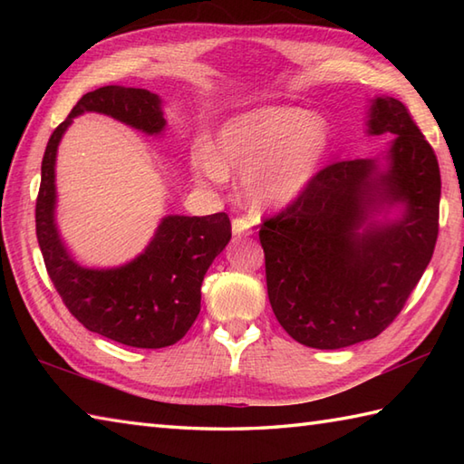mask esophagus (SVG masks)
<instances>
[{
	"label": "esophagus",
	"mask_w": 464,
	"mask_h": 464,
	"mask_svg": "<svg viewBox=\"0 0 464 464\" xmlns=\"http://www.w3.org/2000/svg\"><path fill=\"white\" fill-rule=\"evenodd\" d=\"M253 233V223L247 219V217H237L233 219V235L235 237H247V235Z\"/></svg>",
	"instance_id": "obj_1"
}]
</instances>
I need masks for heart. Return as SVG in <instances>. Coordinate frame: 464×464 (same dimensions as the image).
<instances>
[{"label":"heart","instance_id":"1","mask_svg":"<svg viewBox=\"0 0 464 464\" xmlns=\"http://www.w3.org/2000/svg\"><path fill=\"white\" fill-rule=\"evenodd\" d=\"M329 150L321 117L299 107H259L221 125L213 150H195L197 181L221 183L227 171L243 173V195L253 207H283L307 189Z\"/></svg>","mask_w":464,"mask_h":464}]
</instances>
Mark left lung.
Segmentation results:
<instances>
[{
    "instance_id": "8db88e82",
    "label": "left lung",
    "mask_w": 464,
    "mask_h": 464,
    "mask_svg": "<svg viewBox=\"0 0 464 464\" xmlns=\"http://www.w3.org/2000/svg\"><path fill=\"white\" fill-rule=\"evenodd\" d=\"M369 135L391 133L379 160L324 167L259 231L275 317L313 349L374 339L417 287L439 235L437 155L395 97L371 102ZM401 206L392 222L373 215Z\"/></svg>"
}]
</instances>
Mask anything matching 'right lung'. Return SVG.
<instances>
[{"instance_id":"add662e5","label":"right lung","mask_w":464,"mask_h":464,"mask_svg":"<svg viewBox=\"0 0 464 464\" xmlns=\"http://www.w3.org/2000/svg\"><path fill=\"white\" fill-rule=\"evenodd\" d=\"M87 111L110 115L147 135H161L167 123L157 93L105 85L85 93L55 127L44 153L35 203V231L47 275L85 329L127 347H169L185 337L201 311V283L231 239V221L227 213L167 215L140 257L111 269L82 267L55 225V157L73 117Z\"/></svg>"}]
</instances>
